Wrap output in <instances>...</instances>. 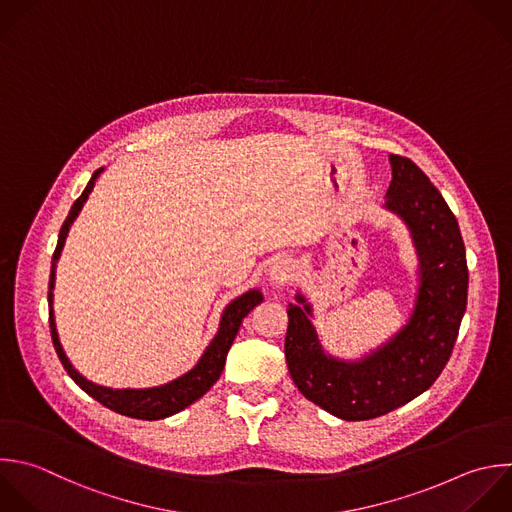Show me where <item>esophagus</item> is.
<instances>
[{
	"label": "esophagus",
	"instance_id": "obj_1",
	"mask_svg": "<svg viewBox=\"0 0 512 512\" xmlns=\"http://www.w3.org/2000/svg\"><path fill=\"white\" fill-rule=\"evenodd\" d=\"M294 276V264L290 260H278L270 270V280L274 286H284Z\"/></svg>",
	"mask_w": 512,
	"mask_h": 512
}]
</instances>
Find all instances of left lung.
Here are the masks:
<instances>
[{
    "instance_id": "left-lung-1",
    "label": "left lung",
    "mask_w": 512,
    "mask_h": 512,
    "mask_svg": "<svg viewBox=\"0 0 512 512\" xmlns=\"http://www.w3.org/2000/svg\"><path fill=\"white\" fill-rule=\"evenodd\" d=\"M384 208L408 226L418 254V292L410 320L360 360L324 352L298 292L288 304L284 354L298 390L342 420L382 416L424 390L446 366L466 310L468 268L458 222L428 176L408 158L390 156Z\"/></svg>"
}]
</instances>
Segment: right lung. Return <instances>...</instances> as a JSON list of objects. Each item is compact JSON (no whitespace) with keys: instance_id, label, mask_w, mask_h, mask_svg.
<instances>
[{"instance_id":"add662e5","label":"right lung","mask_w":512,"mask_h":512,"mask_svg":"<svg viewBox=\"0 0 512 512\" xmlns=\"http://www.w3.org/2000/svg\"><path fill=\"white\" fill-rule=\"evenodd\" d=\"M104 172V168L96 170L94 176L90 178L86 190L82 192V196L74 202L62 230L58 236V246L52 258V270H50V292H48V304H50V332H52V340H54V348L60 356V362L64 364L66 372L72 376V380L84 390L88 392L92 398H96L98 402H102L104 406H108L110 410L124 414V416H132V418H140V420H160L166 416H172L180 410H184L186 406H190L192 402H196L200 396H204L212 384L220 378L224 364H226V356L228 350L240 330V324L244 320V316H248V312L258 306L264 296L258 288L244 292L242 296H238L236 300H232L224 312H222V320H220V328L218 334L214 336V340L210 342V346L204 350L202 358L198 360V364L188 370L186 374H182L180 378L162 384V386H152V388H108V386H100L96 382H90L88 378H84L68 360L60 338H58V330H56V318H54V282H56V264L60 260V254L64 250V242L66 236L70 232V226L74 224V220L78 218L80 210L84 208V202L88 200L90 192L94 190V184L98 180V176Z\"/></svg>"}]
</instances>
